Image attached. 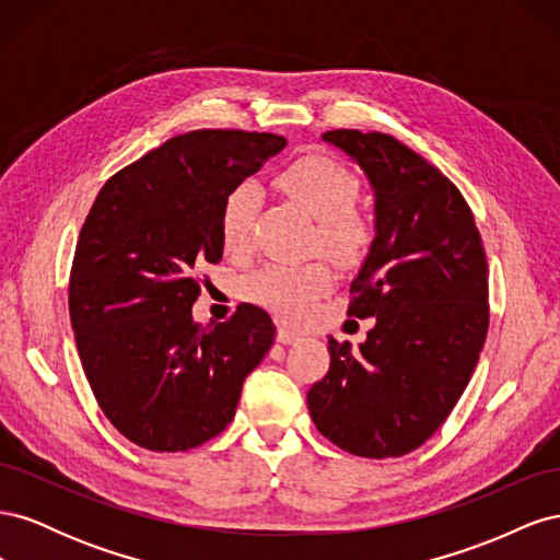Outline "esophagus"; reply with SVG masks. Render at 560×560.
<instances>
[{"label": "esophagus", "mask_w": 560, "mask_h": 560, "mask_svg": "<svg viewBox=\"0 0 560 560\" xmlns=\"http://www.w3.org/2000/svg\"><path fill=\"white\" fill-rule=\"evenodd\" d=\"M299 336H301V334H299L296 329H292V327H284V325L278 327V341L284 343V346L299 341Z\"/></svg>", "instance_id": "obj_1"}]
</instances>
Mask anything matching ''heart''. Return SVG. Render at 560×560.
I'll return each mask as SVG.
<instances>
[{
	"instance_id": "obj_1",
	"label": "heart",
	"mask_w": 560,
	"mask_h": 560,
	"mask_svg": "<svg viewBox=\"0 0 560 560\" xmlns=\"http://www.w3.org/2000/svg\"><path fill=\"white\" fill-rule=\"evenodd\" d=\"M278 186L317 222L315 243L338 264H358L376 243V226L354 208L360 182L343 165L325 156H303L278 175ZM261 206L257 184L243 182L226 194L219 235L231 252L249 247L254 219ZM331 287V270L322 261L266 264L245 278L243 292L282 317H299L308 303Z\"/></svg>"
}]
</instances>
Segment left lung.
<instances>
[{
    "label": "left lung",
    "instance_id": "8db88e82",
    "mask_svg": "<svg viewBox=\"0 0 560 560\" xmlns=\"http://www.w3.org/2000/svg\"><path fill=\"white\" fill-rule=\"evenodd\" d=\"M374 186L376 243L350 284L352 317H376L360 352L329 338L308 389L315 428L360 457H399L442 428L488 334V264L457 186L393 135L329 130Z\"/></svg>",
    "mask_w": 560,
    "mask_h": 560
}]
</instances>
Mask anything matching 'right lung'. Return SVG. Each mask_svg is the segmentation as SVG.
<instances>
[{"mask_svg": "<svg viewBox=\"0 0 560 560\" xmlns=\"http://www.w3.org/2000/svg\"><path fill=\"white\" fill-rule=\"evenodd\" d=\"M287 147L282 135L191 130L126 165L100 189L70 270L83 374L112 425L149 451H189L235 416L243 383L276 341L243 303L200 327L198 268L222 259L226 194Z\"/></svg>", "mask_w": 560, "mask_h": 560, "instance_id": "add662e5", "label": "right lung"}]
</instances>
